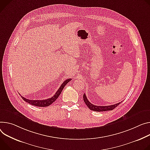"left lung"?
<instances>
[{
  "instance_id": "1",
  "label": "left lung",
  "mask_w": 150,
  "mask_h": 150,
  "mask_svg": "<svg viewBox=\"0 0 150 150\" xmlns=\"http://www.w3.org/2000/svg\"><path fill=\"white\" fill-rule=\"evenodd\" d=\"M83 99L86 104V105L88 106V108L90 109V110L94 111H97V112H101V111H111L114 110V108H115L117 106L119 105L120 102L112 105H109V106H96L94 105L93 104L91 103L87 99L86 95L85 93H84L83 95Z\"/></svg>"
}]
</instances>
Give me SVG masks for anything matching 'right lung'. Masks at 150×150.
<instances>
[{
	"mask_svg": "<svg viewBox=\"0 0 150 150\" xmlns=\"http://www.w3.org/2000/svg\"><path fill=\"white\" fill-rule=\"evenodd\" d=\"M72 79L69 78V79H67L66 80H65L64 82L63 83V84L61 85V86L60 87V88H59V90L57 91V92L54 94V96H52V97L48 98L47 99H45V100H30V99H25V98H24L23 96H21V97L22 98V99L26 102L29 103L30 105L36 106H39V107H45V106H50L51 104H52L54 101H55L60 96V94H61L63 88L64 87V86L69 82L70 81H71Z\"/></svg>",
	"mask_w": 150,
	"mask_h": 150,
	"instance_id": "obj_1",
	"label": "right lung"
}]
</instances>
